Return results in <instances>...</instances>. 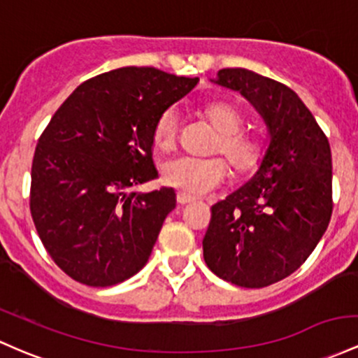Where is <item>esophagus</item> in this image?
Listing matches in <instances>:
<instances>
[{
    "mask_svg": "<svg viewBox=\"0 0 358 358\" xmlns=\"http://www.w3.org/2000/svg\"><path fill=\"white\" fill-rule=\"evenodd\" d=\"M176 202H178L180 206H185V203L194 202V199L188 197V195H185V194H182V192H178V194H176Z\"/></svg>",
    "mask_w": 358,
    "mask_h": 358,
    "instance_id": "esophagus-1",
    "label": "esophagus"
}]
</instances>
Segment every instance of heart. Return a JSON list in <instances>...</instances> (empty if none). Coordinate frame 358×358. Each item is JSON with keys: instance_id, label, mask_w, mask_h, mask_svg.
I'll return each instance as SVG.
<instances>
[{"instance_id": "heart-1", "label": "heart", "mask_w": 358, "mask_h": 358, "mask_svg": "<svg viewBox=\"0 0 358 358\" xmlns=\"http://www.w3.org/2000/svg\"><path fill=\"white\" fill-rule=\"evenodd\" d=\"M202 115L210 127L217 131L210 152L222 155L236 175H246L260 164L263 158L262 139L255 132L243 129L245 117L234 105L227 101H210L202 107ZM178 112L175 108L163 110L152 125L155 148L163 152L175 149L178 143ZM226 163L221 158L180 156L166 161L161 168L163 182L188 197H199L214 190L226 180Z\"/></svg>"}]
</instances>
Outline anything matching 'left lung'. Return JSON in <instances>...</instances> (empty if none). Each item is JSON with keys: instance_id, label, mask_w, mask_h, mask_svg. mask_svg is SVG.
<instances>
[{"instance_id": "obj_1", "label": "left lung", "mask_w": 358, "mask_h": 358, "mask_svg": "<svg viewBox=\"0 0 358 358\" xmlns=\"http://www.w3.org/2000/svg\"><path fill=\"white\" fill-rule=\"evenodd\" d=\"M217 83L260 110L272 139L257 175L210 207L203 260L222 280L266 287L296 272L328 227L331 149L289 86L243 68L221 69Z\"/></svg>"}]
</instances>
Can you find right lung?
<instances>
[{"label": "right lung", "mask_w": 358, "mask_h": 358, "mask_svg": "<svg viewBox=\"0 0 358 358\" xmlns=\"http://www.w3.org/2000/svg\"><path fill=\"white\" fill-rule=\"evenodd\" d=\"M199 78L119 68L85 81L38 137L30 212L54 263L80 284L110 287L146 265L173 188H129L158 178L152 125Z\"/></svg>", "instance_id": "1"}]
</instances>
